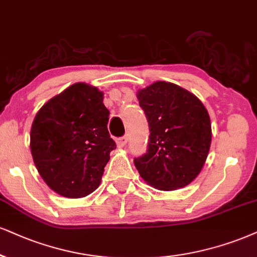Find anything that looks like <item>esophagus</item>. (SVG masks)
Returning a JSON list of instances; mask_svg holds the SVG:
<instances>
[{"mask_svg":"<svg viewBox=\"0 0 257 257\" xmlns=\"http://www.w3.org/2000/svg\"><path fill=\"white\" fill-rule=\"evenodd\" d=\"M127 141H128L127 136H123V137L118 138V139H116V141H115L116 147H118V148H123L126 144H127Z\"/></svg>","mask_w":257,"mask_h":257,"instance_id":"esophagus-1","label":"esophagus"}]
</instances>
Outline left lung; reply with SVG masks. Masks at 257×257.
Segmentation results:
<instances>
[{
	"label": "left lung",
	"instance_id": "1",
	"mask_svg": "<svg viewBox=\"0 0 257 257\" xmlns=\"http://www.w3.org/2000/svg\"><path fill=\"white\" fill-rule=\"evenodd\" d=\"M137 99L150 130L147 154L134 161L139 175L160 191L189 185L200 174L210 151L207 109L191 91L166 81L139 89Z\"/></svg>",
	"mask_w": 257,
	"mask_h": 257
}]
</instances>
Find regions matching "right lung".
<instances>
[{"mask_svg":"<svg viewBox=\"0 0 257 257\" xmlns=\"http://www.w3.org/2000/svg\"><path fill=\"white\" fill-rule=\"evenodd\" d=\"M103 93L78 82L38 110L31 128V153L38 173L65 198L89 195L100 186L110 151L116 148L107 123Z\"/></svg>","mask_w":257,"mask_h":257,"instance_id":"obj_1","label":"right lung"}]
</instances>
